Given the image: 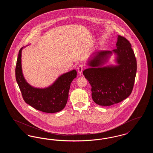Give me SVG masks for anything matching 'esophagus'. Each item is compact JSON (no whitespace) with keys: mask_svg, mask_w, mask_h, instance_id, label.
Returning a JSON list of instances; mask_svg holds the SVG:
<instances>
[{"mask_svg":"<svg viewBox=\"0 0 153 153\" xmlns=\"http://www.w3.org/2000/svg\"><path fill=\"white\" fill-rule=\"evenodd\" d=\"M84 66L83 64H80L79 65L78 68H77V71H78L79 74H81L83 69H84Z\"/></svg>","mask_w":153,"mask_h":153,"instance_id":"esophagus-1","label":"esophagus"}]
</instances>
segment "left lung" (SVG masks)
I'll return each instance as SVG.
<instances>
[{
  "label": "left lung",
  "mask_w": 153,
  "mask_h": 153,
  "mask_svg": "<svg viewBox=\"0 0 153 153\" xmlns=\"http://www.w3.org/2000/svg\"><path fill=\"white\" fill-rule=\"evenodd\" d=\"M116 49L119 65L102 67L111 51H99L89 65L92 68L83 71L92 88L95 103L109 106L122 102L131 95L137 73V59L130 42L118 36Z\"/></svg>",
  "instance_id": "1"
}]
</instances>
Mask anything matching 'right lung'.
I'll return each mask as SVG.
<instances>
[{"label": "right lung", "instance_id": "obj_1", "mask_svg": "<svg viewBox=\"0 0 153 153\" xmlns=\"http://www.w3.org/2000/svg\"><path fill=\"white\" fill-rule=\"evenodd\" d=\"M22 48L19 51L16 61L15 77L24 101L34 108L44 112L54 113L61 111L67 102L71 84L76 77L77 72L73 70L61 75L49 87H33L26 81L22 74Z\"/></svg>", "mask_w": 153, "mask_h": 153}]
</instances>
